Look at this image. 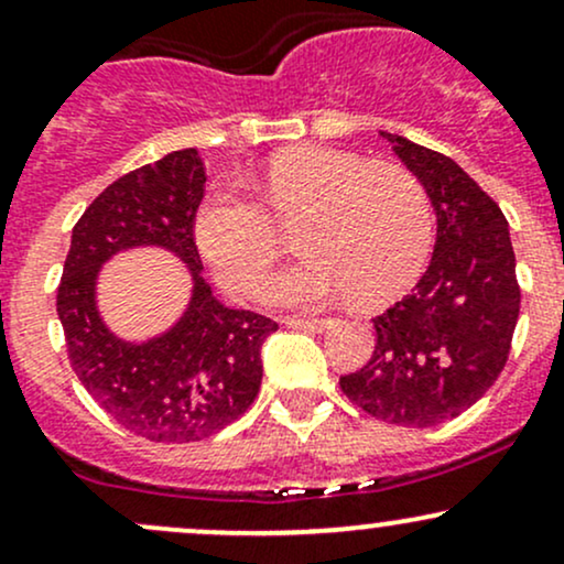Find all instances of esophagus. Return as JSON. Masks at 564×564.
Listing matches in <instances>:
<instances>
[{"label": "esophagus", "mask_w": 564, "mask_h": 564, "mask_svg": "<svg viewBox=\"0 0 564 564\" xmlns=\"http://www.w3.org/2000/svg\"><path fill=\"white\" fill-rule=\"evenodd\" d=\"M289 328H302V332H326L332 326L328 318H286Z\"/></svg>", "instance_id": "1"}]
</instances>
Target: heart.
<instances>
[{
  "label": "heart",
  "mask_w": 564,
  "mask_h": 564,
  "mask_svg": "<svg viewBox=\"0 0 564 564\" xmlns=\"http://www.w3.org/2000/svg\"><path fill=\"white\" fill-rule=\"evenodd\" d=\"M260 196L281 225L302 217L294 241L304 251L264 278L262 302L318 307L352 294L379 304L411 286L430 257V196L400 164H371L336 148H291L270 159ZM263 207L236 187H219L196 212L200 254L232 294H249L278 251Z\"/></svg>",
  "instance_id": "heart-1"
}]
</instances>
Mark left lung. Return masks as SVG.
Masks as SVG:
<instances>
[{"label":"left lung","mask_w":564,"mask_h":564,"mask_svg":"<svg viewBox=\"0 0 564 564\" xmlns=\"http://www.w3.org/2000/svg\"><path fill=\"white\" fill-rule=\"evenodd\" d=\"M381 138L426 187L437 241L416 289L373 318L371 360L339 387L381 422L424 430L475 405L507 366L517 262L507 217L456 161L400 134Z\"/></svg>","instance_id":"1"}]
</instances>
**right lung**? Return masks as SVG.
<instances>
[{
    "mask_svg": "<svg viewBox=\"0 0 564 564\" xmlns=\"http://www.w3.org/2000/svg\"><path fill=\"white\" fill-rule=\"evenodd\" d=\"M206 170L196 148L124 174L84 209L57 286L68 360L97 405L153 443H196L236 422L262 384V345L278 323L232 310L204 281L193 223ZM159 245L192 270L184 318L148 343L119 340L96 313L99 268L113 253Z\"/></svg>",
    "mask_w": 564,
    "mask_h": 564,
    "instance_id": "right-lung-1",
    "label": "right lung"
}]
</instances>
